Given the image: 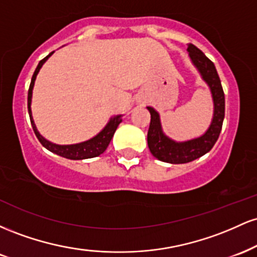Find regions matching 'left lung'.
<instances>
[{
  "label": "left lung",
  "instance_id": "1",
  "mask_svg": "<svg viewBox=\"0 0 257 257\" xmlns=\"http://www.w3.org/2000/svg\"><path fill=\"white\" fill-rule=\"evenodd\" d=\"M187 52L192 64L202 76L203 81L210 88L214 102V114L210 125L202 137L178 143L168 138L163 133L158 112L150 106L147 107L151 113V122L147 133V144L150 151L159 161L172 164L188 163L210 151L219 139L225 118V94L214 63L192 43L188 44Z\"/></svg>",
  "mask_w": 257,
  "mask_h": 257
}]
</instances>
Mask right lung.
<instances>
[{
    "instance_id": "obj_1",
    "label": "right lung",
    "mask_w": 257,
    "mask_h": 257,
    "mask_svg": "<svg viewBox=\"0 0 257 257\" xmlns=\"http://www.w3.org/2000/svg\"><path fill=\"white\" fill-rule=\"evenodd\" d=\"M53 53L54 52H52L51 54L47 55L46 58L42 59V60L38 63L36 70H35L34 75H32V78H31L30 88H29V93H28V110H29V116H30L32 129H34L35 134H36L38 141L42 144V146L46 147V149L49 150L51 152L55 153V155L61 156V157L67 158V159H73V161L98 157V156L101 155V153H104L105 150L107 149L108 144H110L111 139L113 137L117 126L119 125L120 122H122V114H118V116H114L112 117V118H110L107 124L105 125V128L102 129L99 134H96L94 138H91L87 141H83V143L73 144V145H57V144H53L51 141L47 140V139H44L37 131L36 124H35L34 118H32V113H31L32 89H34V84H35V81H36V76L38 71H40L42 65L48 60V58L51 57Z\"/></svg>"
}]
</instances>
